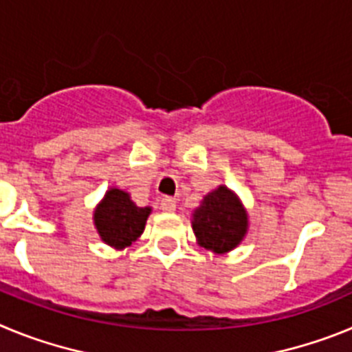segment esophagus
I'll list each match as a JSON object with an SVG mask.
<instances>
[{
  "label": "esophagus",
  "mask_w": 352,
  "mask_h": 352,
  "mask_svg": "<svg viewBox=\"0 0 352 352\" xmlns=\"http://www.w3.org/2000/svg\"><path fill=\"white\" fill-rule=\"evenodd\" d=\"M160 208H162V211H166V213H173V211L176 210V199L164 197L162 199Z\"/></svg>",
  "instance_id": "34e87169"
}]
</instances>
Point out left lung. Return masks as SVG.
<instances>
[{"label": "left lung", "mask_w": 352, "mask_h": 352, "mask_svg": "<svg viewBox=\"0 0 352 352\" xmlns=\"http://www.w3.org/2000/svg\"><path fill=\"white\" fill-rule=\"evenodd\" d=\"M192 229L199 247L213 254L234 250L248 232V213L241 199L226 185L204 195L192 213Z\"/></svg>", "instance_id": "left-lung-1"}]
</instances>
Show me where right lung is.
<instances>
[{
	"label": "right lung",
	"instance_id": "1",
	"mask_svg": "<svg viewBox=\"0 0 352 352\" xmlns=\"http://www.w3.org/2000/svg\"><path fill=\"white\" fill-rule=\"evenodd\" d=\"M151 206H138L129 192L111 186L93 211V223L109 247L123 250L144 232Z\"/></svg>",
	"mask_w": 352,
	"mask_h": 352
}]
</instances>
